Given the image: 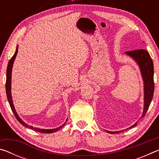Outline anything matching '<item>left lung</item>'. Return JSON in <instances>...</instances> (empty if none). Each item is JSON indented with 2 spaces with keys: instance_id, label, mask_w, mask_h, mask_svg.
I'll list each match as a JSON object with an SVG mask.
<instances>
[{
  "instance_id": "1",
  "label": "left lung",
  "mask_w": 159,
  "mask_h": 159,
  "mask_svg": "<svg viewBox=\"0 0 159 159\" xmlns=\"http://www.w3.org/2000/svg\"><path fill=\"white\" fill-rule=\"evenodd\" d=\"M125 53L129 56L133 57L137 62L138 63L140 67L141 73L144 80V111L142 118L144 117L145 114L149 109L151 102L152 100L154 90V64H153L152 59L151 58L148 51L144 49H138L131 51H128ZM137 125V123L132 125L131 128H133ZM121 131L111 132L107 130L109 133H118Z\"/></svg>"
}]
</instances>
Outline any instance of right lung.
I'll return each mask as SVG.
<instances>
[{"mask_svg": "<svg viewBox=\"0 0 159 159\" xmlns=\"http://www.w3.org/2000/svg\"><path fill=\"white\" fill-rule=\"evenodd\" d=\"M17 51H18V46H17V49H16L15 53L14 54V55L12 56V58L10 59L8 64H7V71H6V83H5V90H6V93H7V100L9 102L10 106L11 107V109L13 112V114H15V116L16 117V118L18 120V121L20 122L21 125L23 126H25L26 128H30L31 130H34L36 132H39V133H55L57 130H58L59 129H60L61 127L65 125L66 123H64L62 125H61L60 127L57 128H54V129H41V128H34L33 126L29 125L25 123L24 121L21 120V119H20V118L18 116V115L16 112L14 105H13L12 103V96H11V74H12V65H13V62H14V60L17 56Z\"/></svg>", "mask_w": 159, "mask_h": 159, "instance_id": "obj_1", "label": "right lung"}]
</instances>
